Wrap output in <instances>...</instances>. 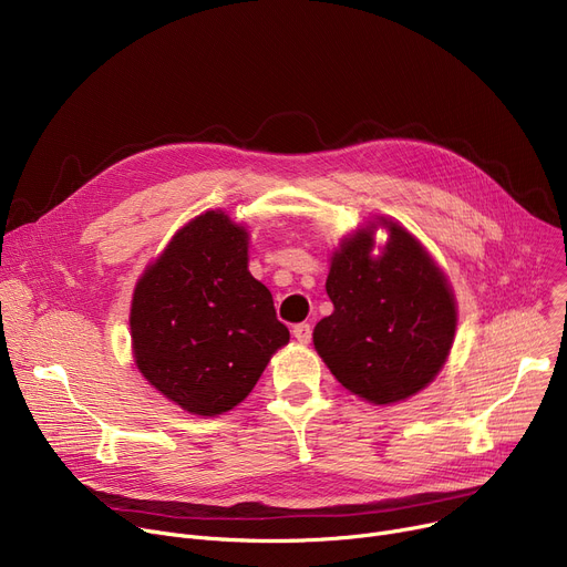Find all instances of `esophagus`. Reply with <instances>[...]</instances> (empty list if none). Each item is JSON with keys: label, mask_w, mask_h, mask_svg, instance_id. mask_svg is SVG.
I'll use <instances>...</instances> for the list:
<instances>
[{"label": "esophagus", "mask_w": 567, "mask_h": 567, "mask_svg": "<svg viewBox=\"0 0 567 567\" xmlns=\"http://www.w3.org/2000/svg\"><path fill=\"white\" fill-rule=\"evenodd\" d=\"M291 334L298 339L300 344H310V339H312V326H310V323H296L293 330H291Z\"/></svg>", "instance_id": "esophagus-1"}]
</instances>
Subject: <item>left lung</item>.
Masks as SVG:
<instances>
[{
	"label": "left lung",
	"mask_w": 567,
	"mask_h": 567,
	"mask_svg": "<svg viewBox=\"0 0 567 567\" xmlns=\"http://www.w3.org/2000/svg\"><path fill=\"white\" fill-rule=\"evenodd\" d=\"M388 244L373 255L375 223L332 252L326 291L332 315L315 326V349L360 399L388 405L424 390L456 334V300L431 255L399 223L381 218Z\"/></svg>",
	"instance_id": "8db88e82"
}]
</instances>
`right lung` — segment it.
Listing matches in <instances>:
<instances>
[{"mask_svg":"<svg viewBox=\"0 0 567 567\" xmlns=\"http://www.w3.org/2000/svg\"><path fill=\"white\" fill-rule=\"evenodd\" d=\"M130 328L143 379L200 417L241 403L289 342L271 291L248 271V233L225 212L188 220L150 264Z\"/></svg>","mask_w":567,"mask_h":567,"instance_id":"1","label":"right lung"}]
</instances>
